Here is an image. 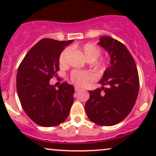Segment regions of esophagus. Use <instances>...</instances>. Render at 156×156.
<instances>
[{
  "mask_svg": "<svg viewBox=\"0 0 156 156\" xmlns=\"http://www.w3.org/2000/svg\"><path fill=\"white\" fill-rule=\"evenodd\" d=\"M78 90H80V88L78 87H77V86H76V87H75V91H78Z\"/></svg>",
  "mask_w": 156,
  "mask_h": 156,
  "instance_id": "obj_1",
  "label": "esophagus"
}]
</instances>
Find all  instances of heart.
I'll return each mask as SVG.
<instances>
[{"instance_id": "1", "label": "heart", "mask_w": 156, "mask_h": 156, "mask_svg": "<svg viewBox=\"0 0 156 156\" xmlns=\"http://www.w3.org/2000/svg\"><path fill=\"white\" fill-rule=\"evenodd\" d=\"M76 49L83 53V56L87 60H92L94 62L101 55V50L96 45L92 43L84 44L83 45L77 46ZM67 54V50H64L62 52L59 56V64L61 66H64L66 63V55ZM93 78L92 75L85 71L74 70L71 73V80L75 84L78 86H83L87 84Z\"/></svg>"}]
</instances>
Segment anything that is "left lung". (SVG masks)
<instances>
[{"label":"left lung","mask_w":156,"mask_h":156,"mask_svg":"<svg viewBox=\"0 0 156 156\" xmlns=\"http://www.w3.org/2000/svg\"><path fill=\"white\" fill-rule=\"evenodd\" d=\"M98 44L108 53L110 64L99 81L103 87L89 92L85 111L95 124L112 126L122 121L133 108L139 89V74L133 56L122 42L102 37Z\"/></svg>","instance_id":"left-lung-1"}]
</instances>
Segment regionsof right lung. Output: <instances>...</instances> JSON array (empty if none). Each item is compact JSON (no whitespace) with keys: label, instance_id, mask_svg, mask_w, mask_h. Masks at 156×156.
Returning a JSON list of instances; mask_svg holds the SVG:
<instances>
[{"label":"right lung","instance_id":"add662e5","mask_svg":"<svg viewBox=\"0 0 156 156\" xmlns=\"http://www.w3.org/2000/svg\"><path fill=\"white\" fill-rule=\"evenodd\" d=\"M73 42L42 39L27 53L17 74V91L28 117L42 127L66 120L73 101L74 87L67 82L55 89L50 80L59 70V56Z\"/></svg>","mask_w":156,"mask_h":156}]
</instances>
